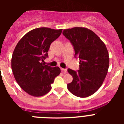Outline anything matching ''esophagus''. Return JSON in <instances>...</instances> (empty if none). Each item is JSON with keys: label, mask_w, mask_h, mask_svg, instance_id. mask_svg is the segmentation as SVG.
<instances>
[{"label": "esophagus", "mask_w": 124, "mask_h": 124, "mask_svg": "<svg viewBox=\"0 0 124 124\" xmlns=\"http://www.w3.org/2000/svg\"><path fill=\"white\" fill-rule=\"evenodd\" d=\"M61 71L63 72V73H66L67 72V69H64V68H61Z\"/></svg>", "instance_id": "1"}]
</instances>
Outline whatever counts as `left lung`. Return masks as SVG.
<instances>
[{"instance_id":"left-lung-1","label":"left lung","mask_w":124,"mask_h":124,"mask_svg":"<svg viewBox=\"0 0 124 124\" xmlns=\"http://www.w3.org/2000/svg\"><path fill=\"white\" fill-rule=\"evenodd\" d=\"M63 35L70 40L79 60L78 71L68 69L73 81L68 89L74 96L86 97L96 93L102 84L109 66V53L106 45L95 33L86 28L64 30Z\"/></svg>"}]
</instances>
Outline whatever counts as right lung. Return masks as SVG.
<instances>
[{"label": "right lung", "instance_id": "right-lung-1", "mask_svg": "<svg viewBox=\"0 0 124 124\" xmlns=\"http://www.w3.org/2000/svg\"><path fill=\"white\" fill-rule=\"evenodd\" d=\"M62 29L41 27L27 33L18 41L12 58V70L16 81L24 91L35 97L48 93L51 84L61 73L60 68L43 63L48 57L50 45Z\"/></svg>", "mask_w": 124, "mask_h": 124}]
</instances>
